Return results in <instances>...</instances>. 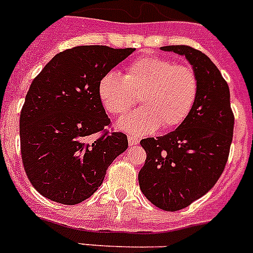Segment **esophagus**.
I'll return each mask as SVG.
<instances>
[{
    "instance_id": "34e87169",
    "label": "esophagus",
    "mask_w": 253,
    "mask_h": 253,
    "mask_svg": "<svg viewBox=\"0 0 253 253\" xmlns=\"http://www.w3.org/2000/svg\"><path fill=\"white\" fill-rule=\"evenodd\" d=\"M127 140H128V144H130L131 146H132V145H137V144L140 143L139 139H137L136 136H132V135H130V136L127 137Z\"/></svg>"
}]
</instances>
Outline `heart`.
<instances>
[{
	"label": "heart",
	"mask_w": 253,
	"mask_h": 253,
	"mask_svg": "<svg viewBox=\"0 0 253 253\" xmlns=\"http://www.w3.org/2000/svg\"><path fill=\"white\" fill-rule=\"evenodd\" d=\"M143 107L120 118L117 126L133 135L152 133L159 126H179L192 112L198 95V78L189 65L161 56L132 61L125 76L107 72L99 80L97 96L108 113L120 116L136 103Z\"/></svg>",
	"instance_id": "heart-1"
}]
</instances>
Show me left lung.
<instances>
[{
    "label": "left lung",
    "mask_w": 253,
    "mask_h": 253,
    "mask_svg": "<svg viewBox=\"0 0 253 253\" xmlns=\"http://www.w3.org/2000/svg\"><path fill=\"white\" fill-rule=\"evenodd\" d=\"M161 50L185 56L198 78V95L192 112L175 131L140 141L146 161L139 172V185L158 209L179 211L220 179L233 140L234 116L228 84L207 55L184 44Z\"/></svg>",
    "instance_id": "8db88e82"
}]
</instances>
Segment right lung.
Segmentation results:
<instances>
[{
	"label": "right lung",
	"mask_w": 253,
	"mask_h": 253,
	"mask_svg": "<svg viewBox=\"0 0 253 253\" xmlns=\"http://www.w3.org/2000/svg\"><path fill=\"white\" fill-rule=\"evenodd\" d=\"M135 48L78 46L59 52L33 80L20 113L24 169L40 194L63 205L90 198L108 167L128 146L122 132L92 133L110 123L99 80Z\"/></svg>",
	"instance_id": "obj_1"
}]
</instances>
